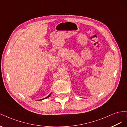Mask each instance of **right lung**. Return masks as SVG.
Segmentation results:
<instances>
[{"label": "right lung", "instance_id": "right-lung-1", "mask_svg": "<svg viewBox=\"0 0 127 127\" xmlns=\"http://www.w3.org/2000/svg\"><path fill=\"white\" fill-rule=\"evenodd\" d=\"M50 95H51V94H50L49 96H48L47 97H45V98H43V99H45V98H48V97H49V96H50ZM42 99H40V100H42Z\"/></svg>", "mask_w": 127, "mask_h": 127}]
</instances>
